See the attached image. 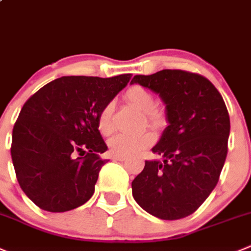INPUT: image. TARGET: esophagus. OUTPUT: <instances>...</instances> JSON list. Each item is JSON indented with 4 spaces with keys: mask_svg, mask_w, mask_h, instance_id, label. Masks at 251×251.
<instances>
[{
    "mask_svg": "<svg viewBox=\"0 0 251 251\" xmlns=\"http://www.w3.org/2000/svg\"><path fill=\"white\" fill-rule=\"evenodd\" d=\"M114 160H119V162H124L126 160V157H119V155H113Z\"/></svg>",
    "mask_w": 251,
    "mask_h": 251,
    "instance_id": "obj_1",
    "label": "esophagus"
}]
</instances>
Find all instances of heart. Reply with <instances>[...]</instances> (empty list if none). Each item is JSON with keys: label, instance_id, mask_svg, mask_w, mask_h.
Returning <instances> with one entry per match:
<instances>
[{"label": "heart", "instance_id": "obj_1", "mask_svg": "<svg viewBox=\"0 0 251 251\" xmlns=\"http://www.w3.org/2000/svg\"><path fill=\"white\" fill-rule=\"evenodd\" d=\"M124 98L130 105L145 114L147 123L153 127H162L165 123V113L159 106H154L153 94L138 84L128 87ZM115 128L114 125V103L108 101L98 114V130L101 135L109 136ZM154 137L148 131L140 133H119L109 140V152L111 155L127 157L150 147Z\"/></svg>", "mask_w": 251, "mask_h": 251}]
</instances>
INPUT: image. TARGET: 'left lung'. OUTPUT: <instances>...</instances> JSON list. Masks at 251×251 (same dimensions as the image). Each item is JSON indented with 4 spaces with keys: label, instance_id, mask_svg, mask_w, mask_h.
I'll use <instances>...</instances> for the list:
<instances>
[{
    "label": "left lung",
    "instance_id": "left-lung-1",
    "mask_svg": "<svg viewBox=\"0 0 251 251\" xmlns=\"http://www.w3.org/2000/svg\"><path fill=\"white\" fill-rule=\"evenodd\" d=\"M131 83L159 94L168 126L146 160L132 195L150 215L174 221L195 212L217 185L228 152L230 121L216 87L198 74L162 70Z\"/></svg>",
    "mask_w": 251,
    "mask_h": 251
}]
</instances>
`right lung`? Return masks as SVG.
I'll return each mask as SVG.
<instances>
[{"label":"right lung","mask_w":251,"mask_h":251,"mask_svg":"<svg viewBox=\"0 0 251 251\" xmlns=\"http://www.w3.org/2000/svg\"><path fill=\"white\" fill-rule=\"evenodd\" d=\"M131 79L64 76L24 103L12 132L11 155L22 190L41 210L66 212L94 194L108 147L98 114Z\"/></svg>","instance_id":"obj_1"}]
</instances>
